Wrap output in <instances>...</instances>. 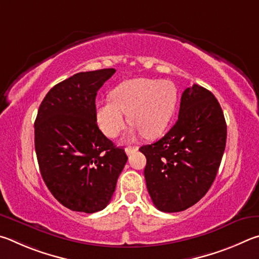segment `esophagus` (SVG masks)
I'll return each instance as SVG.
<instances>
[{
    "instance_id": "34e87169",
    "label": "esophagus",
    "mask_w": 259,
    "mask_h": 259,
    "mask_svg": "<svg viewBox=\"0 0 259 259\" xmlns=\"http://www.w3.org/2000/svg\"><path fill=\"white\" fill-rule=\"evenodd\" d=\"M138 147H127L126 148V155L127 156H130V155H132V153H134L135 151H138Z\"/></svg>"
}]
</instances>
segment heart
<instances>
[{
    "label": "heart",
    "instance_id": "1",
    "mask_svg": "<svg viewBox=\"0 0 259 259\" xmlns=\"http://www.w3.org/2000/svg\"><path fill=\"white\" fill-rule=\"evenodd\" d=\"M111 100L97 106V121L109 138H116L130 124L143 138L155 139L167 128L178 100V91L169 80L139 78L122 81L112 90Z\"/></svg>",
    "mask_w": 259,
    "mask_h": 259
}]
</instances>
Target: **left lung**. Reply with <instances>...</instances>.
<instances>
[{
  "label": "left lung",
  "instance_id": "1",
  "mask_svg": "<svg viewBox=\"0 0 259 259\" xmlns=\"http://www.w3.org/2000/svg\"><path fill=\"white\" fill-rule=\"evenodd\" d=\"M225 144L226 122L214 94L197 84L185 89L175 125L164 138L140 148L153 205L178 212L197 203L214 182Z\"/></svg>",
  "mask_w": 259,
  "mask_h": 259
}]
</instances>
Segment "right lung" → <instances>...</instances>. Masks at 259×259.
<instances>
[{
    "label": "right lung",
    "mask_w": 259,
    "mask_h": 259,
    "mask_svg": "<svg viewBox=\"0 0 259 259\" xmlns=\"http://www.w3.org/2000/svg\"><path fill=\"white\" fill-rule=\"evenodd\" d=\"M113 68L78 72L54 85L35 120V150L50 192L70 210L92 214L111 200L127 161L99 130L95 98Z\"/></svg>",
    "instance_id": "right-lung-1"
}]
</instances>
